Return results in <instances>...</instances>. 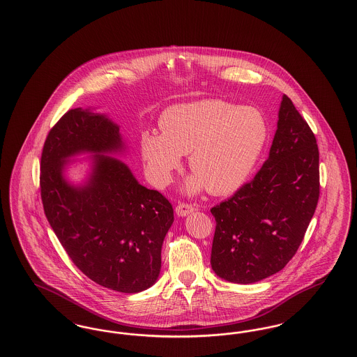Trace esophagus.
Wrapping results in <instances>:
<instances>
[{
  "instance_id": "esophagus-1",
  "label": "esophagus",
  "mask_w": 357,
  "mask_h": 357,
  "mask_svg": "<svg viewBox=\"0 0 357 357\" xmlns=\"http://www.w3.org/2000/svg\"><path fill=\"white\" fill-rule=\"evenodd\" d=\"M197 208L192 206V204H179L175 207V211L179 217H186L188 214L194 213Z\"/></svg>"
}]
</instances>
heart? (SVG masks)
<instances>
[{"label":"heart","mask_w":357,"mask_h":357,"mask_svg":"<svg viewBox=\"0 0 357 357\" xmlns=\"http://www.w3.org/2000/svg\"><path fill=\"white\" fill-rule=\"evenodd\" d=\"M160 134L146 130L139 146L149 176L156 187H166L188 153L194 171L186 192L207 188L211 194H230L255 170L269 139V123L255 107H241L218 99L178 104L159 120Z\"/></svg>","instance_id":"1"}]
</instances>
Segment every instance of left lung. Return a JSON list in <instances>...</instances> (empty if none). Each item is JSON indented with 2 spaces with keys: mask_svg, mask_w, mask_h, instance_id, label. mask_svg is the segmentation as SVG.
<instances>
[{
  "mask_svg": "<svg viewBox=\"0 0 357 357\" xmlns=\"http://www.w3.org/2000/svg\"><path fill=\"white\" fill-rule=\"evenodd\" d=\"M319 195L316 137L284 95L269 158L253 181L210 210L217 222L213 271L234 284L282 271L304 239Z\"/></svg>",
  "mask_w": 357,
  "mask_h": 357,
  "instance_id": "left-lung-1",
  "label": "left lung"
}]
</instances>
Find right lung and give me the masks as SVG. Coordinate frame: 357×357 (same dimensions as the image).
<instances>
[{
    "mask_svg": "<svg viewBox=\"0 0 357 357\" xmlns=\"http://www.w3.org/2000/svg\"><path fill=\"white\" fill-rule=\"evenodd\" d=\"M124 151L112 119L91 108L69 109L47 136L40 188L47 220L72 262L104 288L139 293L159 277L174 210L109 156ZM82 153H91V170L83 184L73 185L65 171L75 161L70 158Z\"/></svg>",
    "mask_w": 357,
    "mask_h": 357,
    "instance_id": "1",
    "label": "right lung"
}]
</instances>
